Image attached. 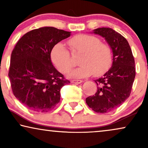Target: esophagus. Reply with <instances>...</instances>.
<instances>
[{"label": "esophagus", "instance_id": "1", "mask_svg": "<svg viewBox=\"0 0 148 148\" xmlns=\"http://www.w3.org/2000/svg\"><path fill=\"white\" fill-rule=\"evenodd\" d=\"M82 82H83L82 80H76V79L71 80V83H73V84H81Z\"/></svg>", "mask_w": 148, "mask_h": 148}]
</instances>
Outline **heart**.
Wrapping results in <instances>:
<instances>
[{"label": "heart", "mask_w": 148, "mask_h": 148, "mask_svg": "<svg viewBox=\"0 0 148 148\" xmlns=\"http://www.w3.org/2000/svg\"><path fill=\"white\" fill-rule=\"evenodd\" d=\"M73 52L82 53L78 62L80 65L69 74L71 77L82 78L93 75H100L112 63V51L108 44L100 38L88 34H78L68 40ZM51 59L60 72L66 73L74 66L70 52L64 44L59 42L51 51Z\"/></svg>", "instance_id": "obj_1"}]
</instances>
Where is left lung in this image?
<instances>
[{"label":"left lung","mask_w":148,"mask_h":148,"mask_svg":"<svg viewBox=\"0 0 148 148\" xmlns=\"http://www.w3.org/2000/svg\"><path fill=\"white\" fill-rule=\"evenodd\" d=\"M94 33L104 38L112 49V64L102 77L95 81L98 90L86 102L98 113L110 112L130 96L135 77V60L127 40L110 27L98 28Z\"/></svg>","instance_id":"1"}]
</instances>
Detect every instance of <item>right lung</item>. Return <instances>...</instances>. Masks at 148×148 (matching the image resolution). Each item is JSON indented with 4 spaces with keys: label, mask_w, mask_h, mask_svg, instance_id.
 I'll return each mask as SVG.
<instances>
[{
    "label": "right lung",
    "mask_w": 148,
    "mask_h": 148,
    "mask_svg": "<svg viewBox=\"0 0 148 148\" xmlns=\"http://www.w3.org/2000/svg\"><path fill=\"white\" fill-rule=\"evenodd\" d=\"M71 32L53 27L33 29L19 40L11 56L9 77L14 96L34 112H47L59 102L70 82L52 63V48Z\"/></svg>",
    "instance_id": "add662e5"
}]
</instances>
